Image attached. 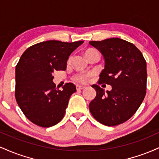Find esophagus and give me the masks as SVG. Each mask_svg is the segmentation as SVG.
<instances>
[{
  "label": "esophagus",
  "instance_id": "1",
  "mask_svg": "<svg viewBox=\"0 0 159 159\" xmlns=\"http://www.w3.org/2000/svg\"><path fill=\"white\" fill-rule=\"evenodd\" d=\"M85 88V87H84V86H81V85H77L76 86V89H77L78 90H84V89Z\"/></svg>",
  "mask_w": 159,
  "mask_h": 159
}]
</instances>
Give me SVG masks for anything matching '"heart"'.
<instances>
[{
	"label": "heart",
	"mask_w": 159,
	"mask_h": 159,
	"mask_svg": "<svg viewBox=\"0 0 159 159\" xmlns=\"http://www.w3.org/2000/svg\"><path fill=\"white\" fill-rule=\"evenodd\" d=\"M93 50H95V49H93V48L87 49V50L85 52V53L90 52V51H93ZM87 77H88L87 75H77L75 78V79L79 82H86L87 80Z\"/></svg>",
	"instance_id": "1"
}]
</instances>
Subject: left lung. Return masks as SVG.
Here are the masks:
<instances>
[{
  "label": "left lung",
  "instance_id": "8db88e82",
  "mask_svg": "<svg viewBox=\"0 0 159 159\" xmlns=\"http://www.w3.org/2000/svg\"><path fill=\"white\" fill-rule=\"evenodd\" d=\"M90 44L101 52L105 60L98 82L112 87L105 93L98 85H92L96 96L89 105L90 113L103 125H119L130 119L143 101L147 63L135 45L120 38L90 41Z\"/></svg>",
  "mask_w": 159,
  "mask_h": 159
}]
</instances>
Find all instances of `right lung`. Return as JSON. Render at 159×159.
Returning <instances> with one entry per match:
<instances>
[{
  "mask_svg": "<svg viewBox=\"0 0 159 159\" xmlns=\"http://www.w3.org/2000/svg\"><path fill=\"white\" fill-rule=\"evenodd\" d=\"M83 43L48 40L29 47L21 56L16 66L15 96L21 110L33 123L51 127L64 116L76 87L67 83L63 90L56 89L53 72L66 70L71 53Z\"/></svg>",
  "mask_w": 159,
  "mask_h": 159,
  "instance_id": "right-lung-1",
  "label": "right lung"
}]
</instances>
